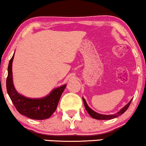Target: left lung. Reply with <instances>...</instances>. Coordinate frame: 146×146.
I'll return each mask as SVG.
<instances>
[{
	"instance_id": "obj_1",
	"label": "left lung",
	"mask_w": 146,
	"mask_h": 146,
	"mask_svg": "<svg viewBox=\"0 0 146 146\" xmlns=\"http://www.w3.org/2000/svg\"><path fill=\"white\" fill-rule=\"evenodd\" d=\"M83 102H84V105H85V109L87 110V113L90 114V115L91 116V117L94 118V119H101V120H107V119H113V118H115V117H118V116L122 115L125 112V111L127 110L128 108L129 107L130 104H131V101H132V100L130 101V102H128V103L126 104V105L124 107H123L122 109H121V110L119 111V112L117 113H115L113 115H102V114L98 113L95 112V111L92 110V109H90V108L88 107V105H87L86 100H85V99L83 98Z\"/></svg>"
}]
</instances>
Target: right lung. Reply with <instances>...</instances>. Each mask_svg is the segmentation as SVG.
<instances>
[{
    "mask_svg": "<svg viewBox=\"0 0 146 146\" xmlns=\"http://www.w3.org/2000/svg\"><path fill=\"white\" fill-rule=\"evenodd\" d=\"M13 57L14 54L9 63L6 86L7 93L15 109L20 114L31 119L38 120L48 119L56 111L59 99L66 85L54 89L49 95L42 98H29L24 96L15 90L13 83L12 63Z\"/></svg>",
    "mask_w": 146,
    "mask_h": 146,
    "instance_id": "add662e5",
    "label": "right lung"
}]
</instances>
